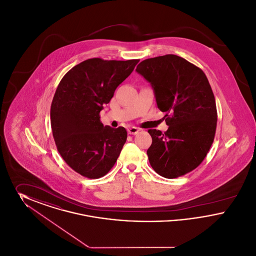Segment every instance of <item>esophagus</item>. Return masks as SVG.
Segmentation results:
<instances>
[{"label": "esophagus", "mask_w": 256, "mask_h": 256, "mask_svg": "<svg viewBox=\"0 0 256 256\" xmlns=\"http://www.w3.org/2000/svg\"><path fill=\"white\" fill-rule=\"evenodd\" d=\"M139 130H140L138 128H136V126H130V128H128V134H137L139 132Z\"/></svg>", "instance_id": "esophagus-1"}]
</instances>
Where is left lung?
Instances as JSON below:
<instances>
[{"label": "left lung", "instance_id": "obj_1", "mask_svg": "<svg viewBox=\"0 0 256 256\" xmlns=\"http://www.w3.org/2000/svg\"><path fill=\"white\" fill-rule=\"evenodd\" d=\"M136 72L154 91L165 112L167 132L148 130L152 143L146 150L152 169L176 178L196 169L206 158L216 132V102L204 71L176 54L140 62Z\"/></svg>", "mask_w": 256, "mask_h": 256}]
</instances>
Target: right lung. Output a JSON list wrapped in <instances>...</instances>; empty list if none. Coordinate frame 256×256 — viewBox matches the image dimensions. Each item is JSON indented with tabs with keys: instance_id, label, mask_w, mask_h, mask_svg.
<instances>
[{
	"instance_id": "right-lung-1",
	"label": "right lung",
	"mask_w": 256,
	"mask_h": 256,
	"mask_svg": "<svg viewBox=\"0 0 256 256\" xmlns=\"http://www.w3.org/2000/svg\"><path fill=\"white\" fill-rule=\"evenodd\" d=\"M139 60L90 58L65 74L50 106L52 136L62 158L74 172L100 178L114 166L128 134L104 126L100 112Z\"/></svg>"
}]
</instances>
